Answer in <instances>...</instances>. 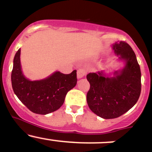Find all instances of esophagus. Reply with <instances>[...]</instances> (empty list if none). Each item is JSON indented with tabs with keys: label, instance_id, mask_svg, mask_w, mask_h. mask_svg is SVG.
<instances>
[{
	"label": "esophagus",
	"instance_id": "1",
	"mask_svg": "<svg viewBox=\"0 0 152 152\" xmlns=\"http://www.w3.org/2000/svg\"><path fill=\"white\" fill-rule=\"evenodd\" d=\"M86 75V70L83 68H79L77 70V77L78 79H81V78L84 77Z\"/></svg>",
	"mask_w": 152,
	"mask_h": 152
}]
</instances>
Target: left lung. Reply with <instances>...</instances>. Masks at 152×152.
I'll use <instances>...</instances> for the list:
<instances>
[{"label": "left lung", "mask_w": 152, "mask_h": 152, "mask_svg": "<svg viewBox=\"0 0 152 152\" xmlns=\"http://www.w3.org/2000/svg\"><path fill=\"white\" fill-rule=\"evenodd\" d=\"M115 53L126 62L115 76H106L104 71L90 73L87 79L90 87L87 102L93 113L104 119L120 117L133 107L141 92V73L135 53L124 41L113 45Z\"/></svg>", "instance_id": "obj_1"}]
</instances>
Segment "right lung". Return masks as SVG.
<instances>
[{
	"label": "right lung",
	"mask_w": 152,
	"mask_h": 152,
	"mask_svg": "<svg viewBox=\"0 0 152 152\" xmlns=\"http://www.w3.org/2000/svg\"><path fill=\"white\" fill-rule=\"evenodd\" d=\"M20 49L14 58L11 75L14 93L32 113L46 115L60 108L67 92L77 82L76 70L70 74L59 71L39 81H30L23 76L20 65Z\"/></svg>",
	"instance_id": "right-lung-1"
}]
</instances>
